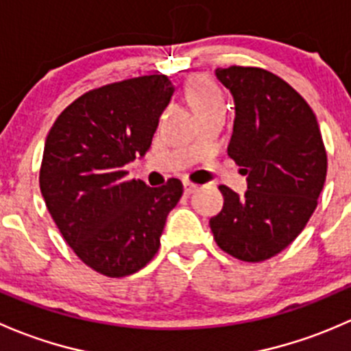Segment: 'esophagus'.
I'll use <instances>...</instances> for the list:
<instances>
[{
	"label": "esophagus",
	"mask_w": 351,
	"mask_h": 351,
	"mask_svg": "<svg viewBox=\"0 0 351 351\" xmlns=\"http://www.w3.org/2000/svg\"><path fill=\"white\" fill-rule=\"evenodd\" d=\"M196 189H197L196 184L189 182V180H184V194H186V196H189V194H193Z\"/></svg>",
	"instance_id": "esophagus-1"
}]
</instances>
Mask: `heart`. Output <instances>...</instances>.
<instances>
[{
	"label": "heart",
	"instance_id": "1",
	"mask_svg": "<svg viewBox=\"0 0 351 351\" xmlns=\"http://www.w3.org/2000/svg\"><path fill=\"white\" fill-rule=\"evenodd\" d=\"M187 97L194 111L206 110V108L223 104V96L219 89L209 79L196 77L187 86Z\"/></svg>",
	"mask_w": 351,
	"mask_h": 351
}]
</instances>
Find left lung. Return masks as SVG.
I'll return each instance as SVG.
<instances>
[{
    "label": "left lung",
    "mask_w": 351,
    "mask_h": 351,
    "mask_svg": "<svg viewBox=\"0 0 351 351\" xmlns=\"http://www.w3.org/2000/svg\"><path fill=\"white\" fill-rule=\"evenodd\" d=\"M215 74L233 96L228 155L248 176V189L240 196L219 186L225 204L209 226L226 254L262 262L309 221L326 180V150L309 104L276 74L238 66Z\"/></svg>",
    "instance_id": "1"
}]
</instances>
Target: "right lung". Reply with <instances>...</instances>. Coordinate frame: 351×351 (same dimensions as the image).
Here are the masks:
<instances>
[{"label": "right lung", "instance_id": "add662e5", "mask_svg": "<svg viewBox=\"0 0 351 351\" xmlns=\"http://www.w3.org/2000/svg\"><path fill=\"white\" fill-rule=\"evenodd\" d=\"M174 91L162 74L103 86L69 104L47 135L40 169L47 209L75 255L103 276L143 269L182 196L179 179L149 187L126 180L123 171L150 149Z\"/></svg>", "mask_w": 351, "mask_h": 351}]
</instances>
